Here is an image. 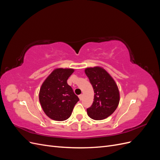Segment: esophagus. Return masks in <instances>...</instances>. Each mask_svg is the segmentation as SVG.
<instances>
[{"label":"esophagus","instance_id":"esophagus-1","mask_svg":"<svg viewBox=\"0 0 160 160\" xmlns=\"http://www.w3.org/2000/svg\"><path fill=\"white\" fill-rule=\"evenodd\" d=\"M79 99H80V100H82V99H83V95H82V94L79 95Z\"/></svg>","mask_w":160,"mask_h":160}]
</instances>
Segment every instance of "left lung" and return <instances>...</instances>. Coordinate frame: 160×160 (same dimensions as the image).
<instances>
[{
    "label": "left lung",
    "instance_id": "obj_1",
    "mask_svg": "<svg viewBox=\"0 0 160 160\" xmlns=\"http://www.w3.org/2000/svg\"><path fill=\"white\" fill-rule=\"evenodd\" d=\"M85 72L95 93L93 104L87 109L88 115L95 120L104 119L112 114L119 105L118 87L112 77L102 67H89Z\"/></svg>",
    "mask_w": 160,
    "mask_h": 160
}]
</instances>
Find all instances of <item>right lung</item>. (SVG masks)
<instances>
[{
    "instance_id": "right-lung-1",
    "label": "right lung",
    "mask_w": 160,
    "mask_h": 160,
    "mask_svg": "<svg viewBox=\"0 0 160 160\" xmlns=\"http://www.w3.org/2000/svg\"><path fill=\"white\" fill-rule=\"evenodd\" d=\"M73 72V69H55L41 85L38 95L40 103L43 111L51 119H68L79 100L67 84V79Z\"/></svg>"
}]
</instances>
